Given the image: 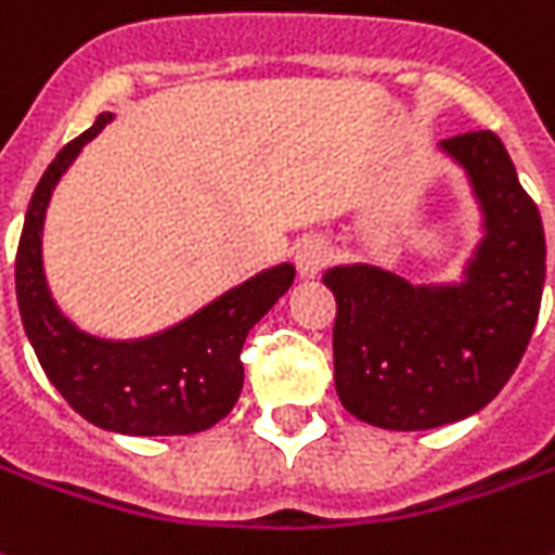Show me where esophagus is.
<instances>
[{"label":"esophagus","mask_w":555,"mask_h":555,"mask_svg":"<svg viewBox=\"0 0 555 555\" xmlns=\"http://www.w3.org/2000/svg\"><path fill=\"white\" fill-rule=\"evenodd\" d=\"M327 243L322 236H307L300 240L297 248H294V263H297V273L304 279H312L322 273V267L327 263Z\"/></svg>","instance_id":"34e87169"}]
</instances>
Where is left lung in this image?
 <instances>
[{"label": "left lung", "instance_id": "left-lung-1", "mask_svg": "<svg viewBox=\"0 0 555 555\" xmlns=\"http://www.w3.org/2000/svg\"><path fill=\"white\" fill-rule=\"evenodd\" d=\"M467 172L483 240L459 285H410L373 263L331 267L334 383L356 420L422 431L483 410L531 340L546 276L541 212L492 130L440 142Z\"/></svg>", "mask_w": 555, "mask_h": 555}]
</instances>
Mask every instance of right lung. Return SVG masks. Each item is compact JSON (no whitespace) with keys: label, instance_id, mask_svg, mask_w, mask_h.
Here are the masks:
<instances>
[{"label":"right lung","instance_id":"right-lung-1","mask_svg":"<svg viewBox=\"0 0 555 555\" xmlns=\"http://www.w3.org/2000/svg\"><path fill=\"white\" fill-rule=\"evenodd\" d=\"M112 112L54 157L26 209L14 263L21 322L41 371L75 413L105 431L135 437L197 435L228 416L243 391V343L282 294L294 267L279 263L230 288L179 325L142 340H100L56 309L41 267V228L60 176L103 130Z\"/></svg>","mask_w":555,"mask_h":555}]
</instances>
